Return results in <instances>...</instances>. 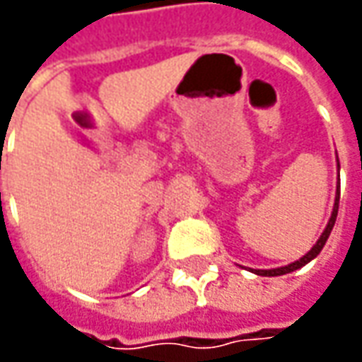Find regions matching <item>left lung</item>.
Wrapping results in <instances>:
<instances>
[{"label":"left lung","instance_id":"1","mask_svg":"<svg viewBox=\"0 0 362 362\" xmlns=\"http://www.w3.org/2000/svg\"><path fill=\"white\" fill-rule=\"evenodd\" d=\"M339 199H341V191H337V199H334V207H332V216H330V219H328L327 228H325L322 235L318 238V242L314 243L313 250H310L306 256H302L300 259L292 262V264H288V266H282V268H274V270H254L257 276H282V274H290V272L298 270V268H302V266H306L310 259H314V257L318 256V254H320V250H322V247H325V243H327L330 231H332V228H334L337 214H339Z\"/></svg>","mask_w":362,"mask_h":362}]
</instances>
